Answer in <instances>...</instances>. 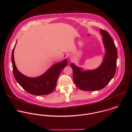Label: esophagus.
Instances as JSON below:
<instances>
[{"instance_id": "34e87169", "label": "esophagus", "mask_w": 132, "mask_h": 132, "mask_svg": "<svg viewBox=\"0 0 132 132\" xmlns=\"http://www.w3.org/2000/svg\"><path fill=\"white\" fill-rule=\"evenodd\" d=\"M70 59H72V57H70Z\"/></svg>"}]
</instances>
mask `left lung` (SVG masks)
<instances>
[{
	"label": "left lung",
	"mask_w": 132,
	"mask_h": 132,
	"mask_svg": "<svg viewBox=\"0 0 132 132\" xmlns=\"http://www.w3.org/2000/svg\"><path fill=\"white\" fill-rule=\"evenodd\" d=\"M105 48V55L101 65L94 70H84L71 63L73 80L76 86L84 91H96L104 88L113 77L117 66V51L114 43L106 31L100 29Z\"/></svg>",
	"instance_id": "8db88e82"
}]
</instances>
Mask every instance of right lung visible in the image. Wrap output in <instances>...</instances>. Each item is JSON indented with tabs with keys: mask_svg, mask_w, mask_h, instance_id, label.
I'll return each mask as SVG.
<instances>
[{
	"mask_svg": "<svg viewBox=\"0 0 132 132\" xmlns=\"http://www.w3.org/2000/svg\"><path fill=\"white\" fill-rule=\"evenodd\" d=\"M12 53V63L14 77L17 82L28 93L35 95H43L51 93L55 89L57 79L62 70L68 64L67 59L52 65L42 75L36 77H29L23 75L17 69Z\"/></svg>",
	"mask_w": 132,
	"mask_h": 132,
	"instance_id": "obj_1",
	"label": "right lung"
}]
</instances>
